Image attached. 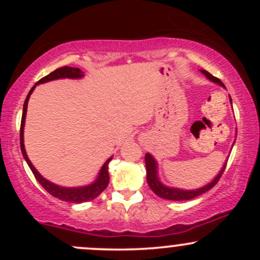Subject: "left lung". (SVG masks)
<instances>
[{"mask_svg": "<svg viewBox=\"0 0 260 260\" xmlns=\"http://www.w3.org/2000/svg\"><path fill=\"white\" fill-rule=\"evenodd\" d=\"M202 72L204 73L205 76H207L210 80H213V82L217 83V84L223 85L221 80H220L219 78H216V77H214L213 74H210L204 70H203ZM145 168H147L148 184H149V187L151 188V190H153L155 194L159 196L160 198L169 199V201H189V199H193V198H196V197L203 194V193L208 192L209 189H211V188L215 186L217 182H219L220 177L222 176L223 171H225L226 165L223 166V169L221 170V171H220V174L216 176L215 180L211 182V183H209L208 186H205L203 188H199V189H197V190H182V189H176V188H169V187L164 186V184L159 181V178H157V176H156V162H155L154 157L151 156L150 154L145 155Z\"/></svg>", "mask_w": 260, "mask_h": 260, "instance_id": "obj_1", "label": "left lung"}]
</instances>
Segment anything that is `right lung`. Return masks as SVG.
Returning <instances> with one entry per match:
<instances>
[{
	"label": "right lung",
	"mask_w": 260,
	"mask_h": 260,
	"mask_svg": "<svg viewBox=\"0 0 260 260\" xmlns=\"http://www.w3.org/2000/svg\"><path fill=\"white\" fill-rule=\"evenodd\" d=\"M82 76H83V72L79 70V68L67 67V66H64V67L57 68V70H55L53 72L47 74L46 77L41 78L37 84H40V83H45V82H50V80L58 79V78H80ZM34 89H35V85L32 86L30 91H29V94L26 95L24 106H23L22 122H20V150H22V154L23 156H24L26 164L29 165V168H30L31 172L34 174L35 178H37L39 183L43 186V188L46 190V192H49L50 194L55 197V198H58L64 202L77 203V204H78V203H84V202L91 201V199H95L98 196H100V193L103 192V190L107 187V184H109V180H110L109 162L112 160V157H110V159L104 164L103 169H101L100 171L99 177H98V180L92 184H90V186L79 187V188H63V187L56 186V184L51 183L50 181L45 180L43 176L35 170L34 166L31 165L29 157L26 156L25 149H24V140H23V132H24V121H25V115H26V107H28V101Z\"/></svg>",
	"instance_id": "add662e5"
}]
</instances>
